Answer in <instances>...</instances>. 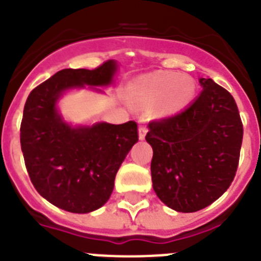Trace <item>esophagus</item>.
<instances>
[{"label": "esophagus", "instance_id": "obj_1", "mask_svg": "<svg viewBox=\"0 0 261 261\" xmlns=\"http://www.w3.org/2000/svg\"><path fill=\"white\" fill-rule=\"evenodd\" d=\"M147 133V128L145 125H140V128H138V137H140V140H145V136H146Z\"/></svg>", "mask_w": 261, "mask_h": 261}]
</instances>
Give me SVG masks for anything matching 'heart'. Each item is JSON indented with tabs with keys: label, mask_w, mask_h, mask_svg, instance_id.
Wrapping results in <instances>:
<instances>
[{
	"label": "heart",
	"mask_w": 261,
	"mask_h": 261,
	"mask_svg": "<svg viewBox=\"0 0 261 261\" xmlns=\"http://www.w3.org/2000/svg\"><path fill=\"white\" fill-rule=\"evenodd\" d=\"M137 99L144 106L155 105L156 114L170 115L183 110L195 95V82L184 74L156 71L138 78L133 85Z\"/></svg>",
	"instance_id": "heart-1"
}]
</instances>
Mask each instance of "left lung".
<instances>
[{
	"label": "left lung",
	"mask_w": 261,
	"mask_h": 261,
	"mask_svg": "<svg viewBox=\"0 0 261 261\" xmlns=\"http://www.w3.org/2000/svg\"><path fill=\"white\" fill-rule=\"evenodd\" d=\"M180 114L150 121L151 180L159 200L181 213L201 211L226 192L238 168L243 124L231 94L212 78Z\"/></svg>",
	"instance_id": "obj_1"
}]
</instances>
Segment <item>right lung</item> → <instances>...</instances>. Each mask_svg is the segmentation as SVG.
<instances>
[{
	"mask_svg": "<svg viewBox=\"0 0 261 261\" xmlns=\"http://www.w3.org/2000/svg\"><path fill=\"white\" fill-rule=\"evenodd\" d=\"M117 62L96 69H62L32 90L20 124V147L27 172L39 195L70 213H90L106 204L115 176L138 141L137 124L95 123L73 126L62 119L57 102L71 89L112 84Z\"/></svg>",
	"mask_w": 261,
	"mask_h": 261,
	"instance_id": "add662e5",
	"label": "right lung"
}]
</instances>
